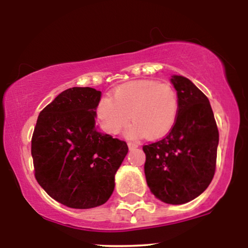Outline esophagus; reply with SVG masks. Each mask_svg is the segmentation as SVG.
Wrapping results in <instances>:
<instances>
[{"label":"esophagus","instance_id":"esophagus-1","mask_svg":"<svg viewBox=\"0 0 248 248\" xmlns=\"http://www.w3.org/2000/svg\"><path fill=\"white\" fill-rule=\"evenodd\" d=\"M128 147H129V149H135V148L138 147V144H137V142H134V141H129L128 142Z\"/></svg>","mask_w":248,"mask_h":248}]
</instances>
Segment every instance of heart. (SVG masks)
I'll list each match as a JSON object with an SVG mask.
<instances>
[{
    "label": "heart",
    "instance_id": "heart-1",
    "mask_svg": "<svg viewBox=\"0 0 248 248\" xmlns=\"http://www.w3.org/2000/svg\"><path fill=\"white\" fill-rule=\"evenodd\" d=\"M179 107V95L172 84L138 79L118 86L112 99L100 97L94 114L101 129L109 135L119 134L131 117L135 124L129 128L128 137L160 138L173 128Z\"/></svg>",
    "mask_w": 248,
    "mask_h": 248
}]
</instances>
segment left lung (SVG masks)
Returning <instances> with one entry per match:
<instances>
[{
    "label": "left lung",
    "instance_id": "8db88e82",
    "mask_svg": "<svg viewBox=\"0 0 248 248\" xmlns=\"http://www.w3.org/2000/svg\"><path fill=\"white\" fill-rule=\"evenodd\" d=\"M179 114L169 134L142 146L151 192L170 204L199 197L214 179L219 131L208 97L190 79L174 75Z\"/></svg>",
    "mask_w": 248,
    "mask_h": 248
}]
</instances>
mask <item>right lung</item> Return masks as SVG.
<instances>
[{
  "label": "right lung",
  "instance_id": "right-lung-1",
  "mask_svg": "<svg viewBox=\"0 0 248 248\" xmlns=\"http://www.w3.org/2000/svg\"><path fill=\"white\" fill-rule=\"evenodd\" d=\"M101 92L64 91L44 108L31 139L34 177L48 195L66 207L90 209L109 200L127 142L97 130Z\"/></svg>",
  "mask_w": 248,
  "mask_h": 248
}]
</instances>
